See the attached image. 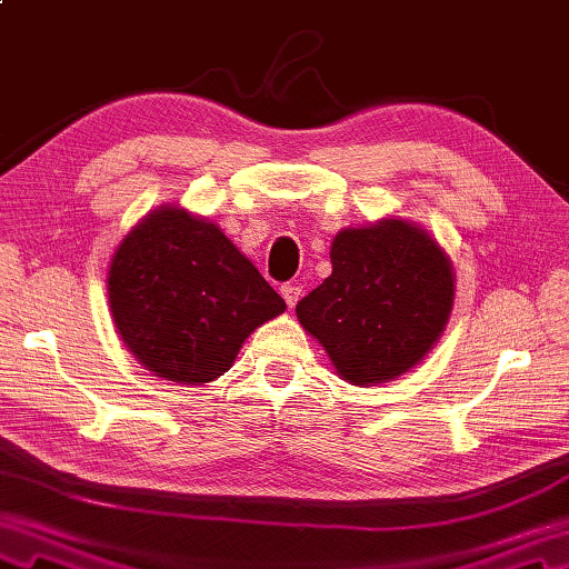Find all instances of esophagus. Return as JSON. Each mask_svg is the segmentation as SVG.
Masks as SVG:
<instances>
[{
  "label": "esophagus",
  "instance_id": "1",
  "mask_svg": "<svg viewBox=\"0 0 569 569\" xmlns=\"http://www.w3.org/2000/svg\"><path fill=\"white\" fill-rule=\"evenodd\" d=\"M281 296H283L288 308H296L300 296H303V288L296 286V283H286V286H281Z\"/></svg>",
  "mask_w": 569,
  "mask_h": 569
}]
</instances>
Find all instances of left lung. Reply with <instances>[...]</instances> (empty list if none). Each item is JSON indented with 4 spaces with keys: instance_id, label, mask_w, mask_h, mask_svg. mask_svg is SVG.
<instances>
[{
    "instance_id": "left-lung-1",
    "label": "left lung",
    "mask_w": 569,
    "mask_h": 569,
    "mask_svg": "<svg viewBox=\"0 0 569 569\" xmlns=\"http://www.w3.org/2000/svg\"><path fill=\"white\" fill-rule=\"evenodd\" d=\"M332 273L296 306L337 373L355 386L401 377L440 340L455 300L452 261L426 229L379 220L347 227Z\"/></svg>"
}]
</instances>
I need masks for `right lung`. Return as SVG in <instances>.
<instances>
[{
    "mask_svg": "<svg viewBox=\"0 0 569 569\" xmlns=\"http://www.w3.org/2000/svg\"><path fill=\"white\" fill-rule=\"evenodd\" d=\"M107 291L139 365L188 386L220 379L247 337L286 310L220 227L178 204L153 210L122 239Z\"/></svg>",
    "mask_w": 569,
    "mask_h": 569,
    "instance_id": "right-lung-1",
    "label": "right lung"
}]
</instances>
